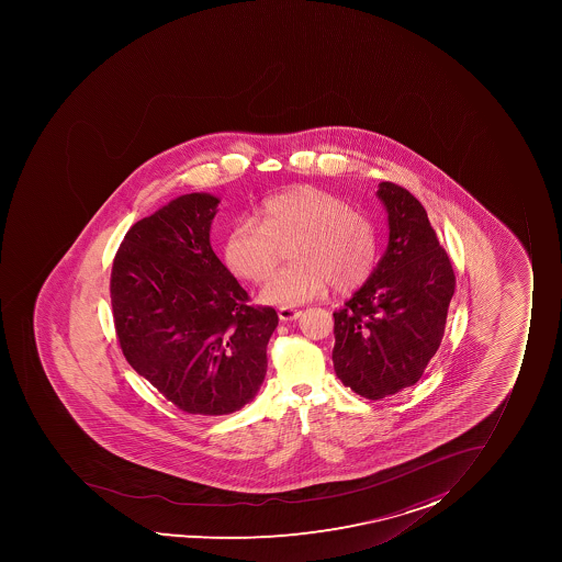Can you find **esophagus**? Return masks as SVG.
<instances>
[{
	"label": "esophagus",
	"mask_w": 562,
	"mask_h": 562,
	"mask_svg": "<svg viewBox=\"0 0 562 562\" xmlns=\"http://www.w3.org/2000/svg\"><path fill=\"white\" fill-rule=\"evenodd\" d=\"M301 310L284 306L278 310V317H280V321H284V323H291V321H296V318L301 317Z\"/></svg>",
	"instance_id": "obj_1"
}]
</instances>
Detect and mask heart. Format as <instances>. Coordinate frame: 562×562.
<instances>
[{"instance_id":"heart-1","label":"heart","mask_w":562,"mask_h":562,"mask_svg":"<svg viewBox=\"0 0 562 562\" xmlns=\"http://www.w3.org/2000/svg\"><path fill=\"white\" fill-rule=\"evenodd\" d=\"M291 241L293 263L282 267L261 285L260 299L274 306H296L324 293L357 290L378 260L375 231L361 212L312 184H296L267 198L260 223L238 222L223 241L228 269L258 282L277 261L278 244Z\"/></svg>"}]
</instances>
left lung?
<instances>
[{
    "label": "left lung",
    "mask_w": 562,
    "mask_h": 562,
    "mask_svg": "<svg viewBox=\"0 0 562 562\" xmlns=\"http://www.w3.org/2000/svg\"><path fill=\"white\" fill-rule=\"evenodd\" d=\"M389 245L372 274L334 313V368L345 386L383 400L422 378L443 339L456 278L422 203L400 184L375 192Z\"/></svg>",
    "instance_id": "1"
}]
</instances>
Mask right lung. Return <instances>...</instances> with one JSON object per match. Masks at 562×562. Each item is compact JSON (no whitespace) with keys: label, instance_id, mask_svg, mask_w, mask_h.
I'll return each instance as SVG.
<instances>
[{"label":"right lung","instance_id":"add662e5","mask_svg":"<svg viewBox=\"0 0 562 562\" xmlns=\"http://www.w3.org/2000/svg\"><path fill=\"white\" fill-rule=\"evenodd\" d=\"M217 205L209 192L179 195L130 228L112 269L126 361L194 416H225L255 400L278 326L272 307L247 304L212 250Z\"/></svg>","mask_w":562,"mask_h":562}]
</instances>
